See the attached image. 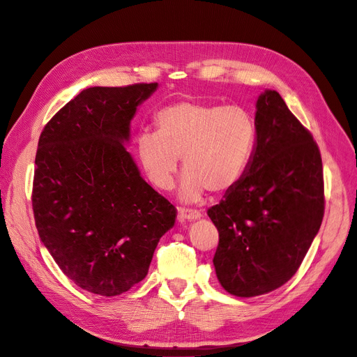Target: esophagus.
Masks as SVG:
<instances>
[{
    "label": "esophagus",
    "mask_w": 357,
    "mask_h": 357,
    "mask_svg": "<svg viewBox=\"0 0 357 357\" xmlns=\"http://www.w3.org/2000/svg\"><path fill=\"white\" fill-rule=\"evenodd\" d=\"M202 213L199 211H192V209H185V208H179L178 209V220L179 222H185V221H195L199 220Z\"/></svg>",
    "instance_id": "34e87169"
}]
</instances>
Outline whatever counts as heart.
Listing matches in <instances>:
<instances>
[{
    "mask_svg": "<svg viewBox=\"0 0 357 357\" xmlns=\"http://www.w3.org/2000/svg\"><path fill=\"white\" fill-rule=\"evenodd\" d=\"M154 132L136 139L141 166L160 190L174 187L179 157L185 174L182 202H199L206 190L222 194L245 176L258 141V124L241 107L204 100H179L154 114Z\"/></svg>",
    "mask_w": 357,
    "mask_h": 357,
    "instance_id": "heart-1",
    "label": "heart"
}]
</instances>
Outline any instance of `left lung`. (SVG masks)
<instances>
[{
  "label": "left lung",
  "mask_w": 357,
  "mask_h": 357,
  "mask_svg": "<svg viewBox=\"0 0 357 357\" xmlns=\"http://www.w3.org/2000/svg\"><path fill=\"white\" fill-rule=\"evenodd\" d=\"M258 141L245 176L208 215L220 233L213 266L224 289L249 298L289 280L325 212L324 167L313 136L275 90L257 100Z\"/></svg>",
  "instance_id": "8db88e82"
}]
</instances>
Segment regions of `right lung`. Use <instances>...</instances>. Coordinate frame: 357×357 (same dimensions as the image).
I'll return each instance as SVG.
<instances>
[{
  "instance_id": "right-lung-1",
  "label": "right lung",
  "mask_w": 357,
  "mask_h": 357,
  "mask_svg": "<svg viewBox=\"0 0 357 357\" xmlns=\"http://www.w3.org/2000/svg\"><path fill=\"white\" fill-rule=\"evenodd\" d=\"M157 83L89 87L41 132L32 209L40 238L68 279L116 296L148 273L176 209L144 181L124 144Z\"/></svg>"
}]
</instances>
